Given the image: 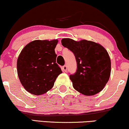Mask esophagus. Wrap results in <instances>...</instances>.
I'll return each instance as SVG.
<instances>
[{"label": "esophagus", "instance_id": "obj_1", "mask_svg": "<svg viewBox=\"0 0 129 129\" xmlns=\"http://www.w3.org/2000/svg\"><path fill=\"white\" fill-rule=\"evenodd\" d=\"M67 69H68V68H67V66H66V65H64V66H63L62 67V71L63 72H66L67 71Z\"/></svg>", "mask_w": 129, "mask_h": 129}]
</instances>
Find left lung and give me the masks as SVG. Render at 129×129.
<instances>
[{
	"label": "left lung",
	"mask_w": 129,
	"mask_h": 129,
	"mask_svg": "<svg viewBox=\"0 0 129 129\" xmlns=\"http://www.w3.org/2000/svg\"><path fill=\"white\" fill-rule=\"evenodd\" d=\"M61 42L76 58V72L69 76L73 88L88 96L101 91L111 73V60L107 50L100 44L85 40L63 38Z\"/></svg>",
	"instance_id": "1"
}]
</instances>
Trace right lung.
I'll return each mask as SVG.
<instances>
[{
    "mask_svg": "<svg viewBox=\"0 0 129 129\" xmlns=\"http://www.w3.org/2000/svg\"><path fill=\"white\" fill-rule=\"evenodd\" d=\"M57 40H34L23 48L17 60V72L22 85L32 94L46 93L62 73L56 63L54 48Z\"/></svg>",
    "mask_w": 129,
    "mask_h": 129,
    "instance_id": "1",
    "label": "right lung"
}]
</instances>
